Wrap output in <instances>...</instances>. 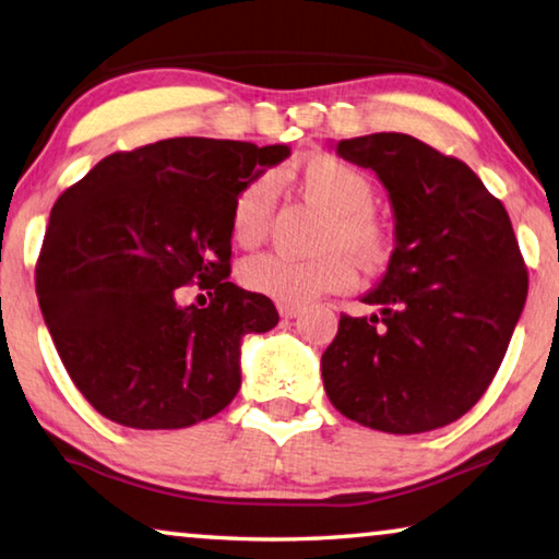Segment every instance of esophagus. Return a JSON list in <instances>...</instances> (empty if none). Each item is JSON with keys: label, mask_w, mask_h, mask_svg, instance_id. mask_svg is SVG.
<instances>
[{"label": "esophagus", "mask_w": 559, "mask_h": 559, "mask_svg": "<svg viewBox=\"0 0 559 559\" xmlns=\"http://www.w3.org/2000/svg\"><path fill=\"white\" fill-rule=\"evenodd\" d=\"M300 311H304L300 306H278V313H281V318H286V321H290V318H298Z\"/></svg>", "instance_id": "34e87169"}]
</instances>
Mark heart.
<instances>
[{"label": "heart", "mask_w": 559, "mask_h": 559, "mask_svg": "<svg viewBox=\"0 0 559 559\" xmlns=\"http://www.w3.org/2000/svg\"><path fill=\"white\" fill-rule=\"evenodd\" d=\"M306 197L321 203L325 218L311 259L265 253L243 263L241 283L281 306H306L323 294L345 290L356 281L353 261L373 269L385 259L391 234L370 209L373 183L356 166L331 154H313L290 168ZM273 211V186L265 176L246 183L231 206V236L241 248L259 246Z\"/></svg>", "instance_id": "obj_1"}]
</instances>
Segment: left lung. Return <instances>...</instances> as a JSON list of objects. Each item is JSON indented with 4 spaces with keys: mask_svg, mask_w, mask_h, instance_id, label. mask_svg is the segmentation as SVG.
I'll return each mask as SVG.
<instances>
[{
    "mask_svg": "<svg viewBox=\"0 0 559 559\" xmlns=\"http://www.w3.org/2000/svg\"><path fill=\"white\" fill-rule=\"evenodd\" d=\"M333 148L385 186L395 248L362 296L378 313L341 316L321 358L325 393L366 428H442L480 401L525 308L510 216L471 166L415 136L380 131Z\"/></svg>",
    "mask_w": 559,
    "mask_h": 559,
    "instance_id": "obj_1",
    "label": "left lung"
}]
</instances>
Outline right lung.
<instances>
[{
	"label": "right lung",
	"instance_id": "obj_1",
	"mask_svg": "<svg viewBox=\"0 0 559 559\" xmlns=\"http://www.w3.org/2000/svg\"><path fill=\"white\" fill-rule=\"evenodd\" d=\"M286 144L179 136L102 158L61 193L37 263L44 323L82 395L136 430L189 428L241 388V343L278 323L228 281L231 206ZM199 282L206 309L178 304Z\"/></svg>",
	"mask_w": 559,
	"mask_h": 559
}]
</instances>
